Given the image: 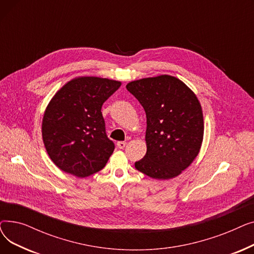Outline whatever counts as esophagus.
I'll use <instances>...</instances> for the list:
<instances>
[{
	"label": "esophagus",
	"mask_w": 254,
	"mask_h": 254,
	"mask_svg": "<svg viewBox=\"0 0 254 254\" xmlns=\"http://www.w3.org/2000/svg\"><path fill=\"white\" fill-rule=\"evenodd\" d=\"M126 145H127V143H126V142H124V141H119V142H117V147H118L119 149H124V148L126 147Z\"/></svg>",
	"instance_id": "1"
}]
</instances>
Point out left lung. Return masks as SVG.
Here are the masks:
<instances>
[{"instance_id": "1", "label": "left lung", "mask_w": 254, "mask_h": 254, "mask_svg": "<svg viewBox=\"0 0 254 254\" xmlns=\"http://www.w3.org/2000/svg\"><path fill=\"white\" fill-rule=\"evenodd\" d=\"M127 89L146 113L147 152L135 168L154 179H171L188 168L204 136L202 107L181 80L162 75L131 81Z\"/></svg>"}]
</instances>
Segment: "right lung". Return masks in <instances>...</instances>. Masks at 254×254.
Segmentation results:
<instances>
[{"label":"right lung","mask_w":254,"mask_h":254,"mask_svg":"<svg viewBox=\"0 0 254 254\" xmlns=\"http://www.w3.org/2000/svg\"><path fill=\"white\" fill-rule=\"evenodd\" d=\"M122 85L99 77L64 84L44 113L42 137L51 161L62 171L84 178L101 171L115 145L106 134L103 104Z\"/></svg>","instance_id":"right-lung-1"}]
</instances>
